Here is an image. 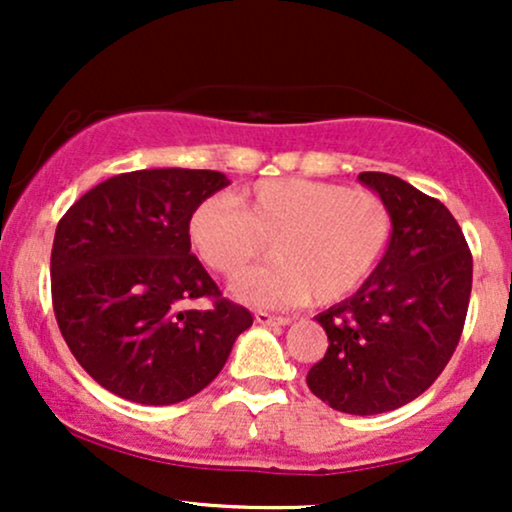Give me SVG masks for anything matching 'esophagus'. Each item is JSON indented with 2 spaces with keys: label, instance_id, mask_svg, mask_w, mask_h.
Returning a JSON list of instances; mask_svg holds the SVG:
<instances>
[{
  "label": "esophagus",
  "instance_id": "1",
  "mask_svg": "<svg viewBox=\"0 0 512 512\" xmlns=\"http://www.w3.org/2000/svg\"><path fill=\"white\" fill-rule=\"evenodd\" d=\"M255 320L260 322V325H289V317H284V315H272V313H264V310H257L255 313Z\"/></svg>",
  "mask_w": 512,
  "mask_h": 512
}]
</instances>
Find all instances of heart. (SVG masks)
Returning a JSON list of instances; mask_svg holds the SVG:
<instances>
[{
  "mask_svg": "<svg viewBox=\"0 0 512 512\" xmlns=\"http://www.w3.org/2000/svg\"><path fill=\"white\" fill-rule=\"evenodd\" d=\"M187 236L199 260L233 276L267 252L274 262L233 284L240 301L264 308L330 305L351 296L378 267L392 236L385 199L366 187L308 178L260 180L236 202L207 197Z\"/></svg>",
  "mask_w": 512,
  "mask_h": 512,
  "instance_id": "heart-1",
  "label": "heart"
}]
</instances>
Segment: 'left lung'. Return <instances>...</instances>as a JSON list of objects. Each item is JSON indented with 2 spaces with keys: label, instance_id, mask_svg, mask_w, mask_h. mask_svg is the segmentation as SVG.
<instances>
[{
  "label": "left lung",
  "instance_id": "obj_1",
  "mask_svg": "<svg viewBox=\"0 0 512 512\" xmlns=\"http://www.w3.org/2000/svg\"><path fill=\"white\" fill-rule=\"evenodd\" d=\"M358 180L390 207V245L354 296L315 317L330 346L305 383L332 409L368 416L404 407L448 366L469 308L472 252L440 199L390 173Z\"/></svg>",
  "mask_w": 512,
  "mask_h": 512
}]
</instances>
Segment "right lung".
Here are the masks:
<instances>
[{
  "label": "right lung",
  "mask_w": 512,
  "mask_h": 512,
  "mask_svg": "<svg viewBox=\"0 0 512 512\" xmlns=\"http://www.w3.org/2000/svg\"><path fill=\"white\" fill-rule=\"evenodd\" d=\"M219 170L151 168L103 180L57 223L52 308L81 368L113 395L175 404L197 395L252 325L190 252L192 209ZM209 300V309H185Z\"/></svg>",
  "instance_id": "1"
}]
</instances>
